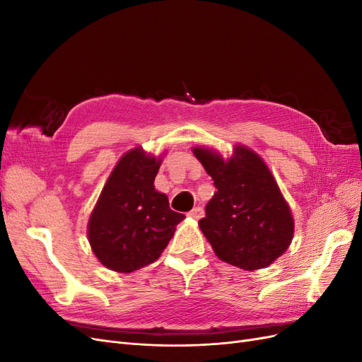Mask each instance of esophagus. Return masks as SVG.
<instances>
[{
  "label": "esophagus",
  "instance_id": "34e87169",
  "mask_svg": "<svg viewBox=\"0 0 362 362\" xmlns=\"http://www.w3.org/2000/svg\"><path fill=\"white\" fill-rule=\"evenodd\" d=\"M189 216H190V217H193V218H196V221H199L201 217H204V210H202V206H194L193 210L189 213Z\"/></svg>",
  "mask_w": 362,
  "mask_h": 362
}]
</instances>
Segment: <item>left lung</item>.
Here are the masks:
<instances>
[{
  "instance_id": "1",
  "label": "left lung",
  "mask_w": 362,
  "mask_h": 362,
  "mask_svg": "<svg viewBox=\"0 0 362 362\" xmlns=\"http://www.w3.org/2000/svg\"><path fill=\"white\" fill-rule=\"evenodd\" d=\"M193 154L217 189L199 221L216 255L243 270L272 264L290 246L294 222L266 163L246 146L226 161L205 148Z\"/></svg>"
}]
</instances>
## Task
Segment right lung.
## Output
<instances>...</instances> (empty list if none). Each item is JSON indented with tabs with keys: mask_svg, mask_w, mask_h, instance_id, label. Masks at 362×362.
I'll use <instances>...</instances> for the list:
<instances>
[{
	"mask_svg": "<svg viewBox=\"0 0 362 362\" xmlns=\"http://www.w3.org/2000/svg\"><path fill=\"white\" fill-rule=\"evenodd\" d=\"M160 163L137 148L108 177L89 221L92 250L105 267L129 273L154 262L185 217L154 187Z\"/></svg>",
	"mask_w": 362,
	"mask_h": 362,
	"instance_id": "right-lung-1",
	"label": "right lung"
}]
</instances>
